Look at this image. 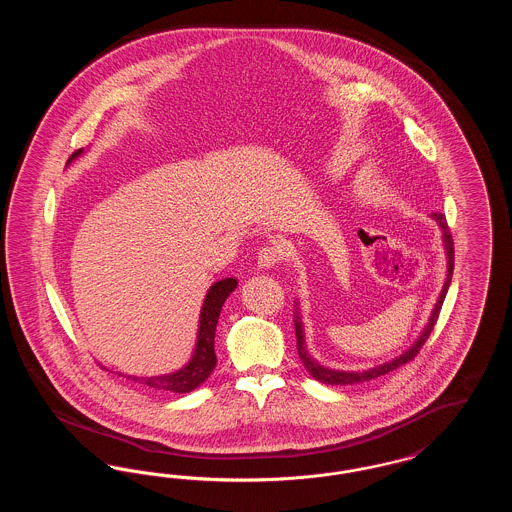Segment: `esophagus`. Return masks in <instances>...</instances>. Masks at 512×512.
Instances as JSON below:
<instances>
[{
    "instance_id": "obj_1",
    "label": "esophagus",
    "mask_w": 512,
    "mask_h": 512,
    "mask_svg": "<svg viewBox=\"0 0 512 512\" xmlns=\"http://www.w3.org/2000/svg\"><path fill=\"white\" fill-rule=\"evenodd\" d=\"M282 259H284V251H282L280 245H265V247L259 249L257 265L261 268H272L276 267Z\"/></svg>"
}]
</instances>
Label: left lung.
Here are the masks:
<instances>
[{
	"mask_svg": "<svg viewBox=\"0 0 512 512\" xmlns=\"http://www.w3.org/2000/svg\"><path fill=\"white\" fill-rule=\"evenodd\" d=\"M432 217L436 219V222L441 226V232H443V244H445V249H447V280H445V284H443V290H441L438 303H436V307H434V313H432V317H430V322L426 324V328H424V332L420 334V338L414 341V345L409 349V351H405L401 357L393 359L390 363L374 366V368H368V370H363V372L332 370V368H326V366L320 365V363H317V361L309 355V351H307V347H305V338H303V326H301V320H299V317H295L297 355H299V359H301L303 366L307 368V372H309L313 378H317L318 382L328 384V386H353V384H361V382H368V380H372V378H378V376L388 374L391 370H395V368H399V366L405 365V363H409V361H413L414 357L418 355V351L422 349V345L426 343L428 336H430V332L434 330V326H436V322H438L439 311H441L443 299H445L447 290H449L451 276H453V267H455V249H453V238H451V232H449V226H447V219H445V215H443V213H434Z\"/></svg>",
	"mask_w": 512,
	"mask_h": 512,
	"instance_id": "left-lung-1",
	"label": "left lung"
}]
</instances>
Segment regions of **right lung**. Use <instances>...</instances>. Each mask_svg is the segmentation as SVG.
<instances>
[{"label":"right lung","instance_id":"obj_1","mask_svg":"<svg viewBox=\"0 0 512 512\" xmlns=\"http://www.w3.org/2000/svg\"><path fill=\"white\" fill-rule=\"evenodd\" d=\"M82 151L84 149H76L67 163H71ZM236 286H238L236 278H224L217 284H213L211 290L205 295L201 315H199V332H197L194 357L188 365L172 374H163V376H151V378L126 376V378L134 380L146 388H151V390L174 391V393H188V391L195 390L197 386H201L217 365L215 332H217L220 309H222L226 297L236 290Z\"/></svg>","mask_w":512,"mask_h":512}]
</instances>
